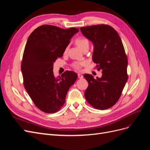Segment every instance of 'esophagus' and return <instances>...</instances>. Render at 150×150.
Masks as SVG:
<instances>
[{
    "label": "esophagus",
    "instance_id": "obj_1",
    "mask_svg": "<svg viewBox=\"0 0 150 150\" xmlns=\"http://www.w3.org/2000/svg\"><path fill=\"white\" fill-rule=\"evenodd\" d=\"M78 78H79V79L83 78V76L82 74H78Z\"/></svg>",
    "mask_w": 150,
    "mask_h": 150
}]
</instances>
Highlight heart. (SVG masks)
Returning a JSON list of instances; mask_svg holds the SVG:
<instances>
[{
	"instance_id": "heart-1",
	"label": "heart",
	"mask_w": 150,
	"mask_h": 150,
	"mask_svg": "<svg viewBox=\"0 0 150 150\" xmlns=\"http://www.w3.org/2000/svg\"><path fill=\"white\" fill-rule=\"evenodd\" d=\"M76 43L81 50H82L84 47H89V40H88V39H87L85 38L81 37V38H78L76 40ZM67 48H66L65 49V52L67 51ZM85 64H86V62H84V61H83V62H75L73 64V67L76 69H80L81 66H83Z\"/></svg>"
}]
</instances>
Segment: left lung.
I'll use <instances>...</instances> for the list:
<instances>
[{
	"label": "left lung",
	"mask_w": 150,
	"mask_h": 150,
	"mask_svg": "<svg viewBox=\"0 0 150 150\" xmlns=\"http://www.w3.org/2000/svg\"><path fill=\"white\" fill-rule=\"evenodd\" d=\"M80 30L93 42V61L103 74L96 79L89 74L84 75L89 84L84 96L94 108L106 110L116 103L128 80V59L124 46L118 33L110 25L87 26Z\"/></svg>",
	"instance_id": "obj_1"
}]
</instances>
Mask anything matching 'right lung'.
<instances>
[{
    "instance_id": "1",
    "label": "right lung",
    "mask_w": 150,
    "mask_h": 150,
    "mask_svg": "<svg viewBox=\"0 0 150 150\" xmlns=\"http://www.w3.org/2000/svg\"><path fill=\"white\" fill-rule=\"evenodd\" d=\"M79 32L77 28L61 29L51 25L36 28L28 39L21 64L24 87L39 110L54 113L64 105L68 90L78 74L66 71L56 78L53 64L61 57Z\"/></svg>"
}]
</instances>
